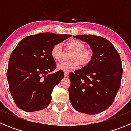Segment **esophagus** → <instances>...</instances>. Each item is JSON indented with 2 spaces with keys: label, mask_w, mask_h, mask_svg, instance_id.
<instances>
[{
  "label": "esophagus",
  "mask_w": 131,
  "mask_h": 131,
  "mask_svg": "<svg viewBox=\"0 0 131 131\" xmlns=\"http://www.w3.org/2000/svg\"><path fill=\"white\" fill-rule=\"evenodd\" d=\"M67 75H68V73H67V72H66V71H64V76L67 77Z\"/></svg>",
  "instance_id": "1"
}]
</instances>
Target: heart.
<instances>
[{
  "label": "heart",
  "instance_id": "1",
  "mask_svg": "<svg viewBox=\"0 0 131 131\" xmlns=\"http://www.w3.org/2000/svg\"><path fill=\"white\" fill-rule=\"evenodd\" d=\"M66 48L72 50V52L69 56L71 60L64 61L57 65V69L62 71H71L75 69L79 65H86L91 60L92 53L91 51L86 48L84 43L76 40H71L66 43ZM50 55L56 62H59L63 56L62 46L60 43H56L52 47Z\"/></svg>",
  "mask_w": 131,
  "mask_h": 131
}]
</instances>
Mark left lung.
I'll use <instances>...</instances> for the list:
<instances>
[{"label":"left lung","mask_w":131,"mask_h":131,"mask_svg":"<svg viewBox=\"0 0 131 131\" xmlns=\"http://www.w3.org/2000/svg\"><path fill=\"white\" fill-rule=\"evenodd\" d=\"M92 48L91 60L69 74L70 102L75 110L90 115L112 105L121 86L122 69L119 53L108 40L99 36H73Z\"/></svg>","instance_id":"8db88e82"}]
</instances>
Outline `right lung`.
I'll use <instances>...</instances> for the list:
<instances>
[{
    "instance_id": "add662e5",
    "label": "right lung",
    "mask_w": 131,
    "mask_h": 131,
    "mask_svg": "<svg viewBox=\"0 0 131 131\" xmlns=\"http://www.w3.org/2000/svg\"><path fill=\"white\" fill-rule=\"evenodd\" d=\"M71 35L42 33L23 39L10 54L7 71L9 91L16 105L26 112L43 110L50 104L53 87L64 78L56 69L50 50Z\"/></svg>"
}]
</instances>
